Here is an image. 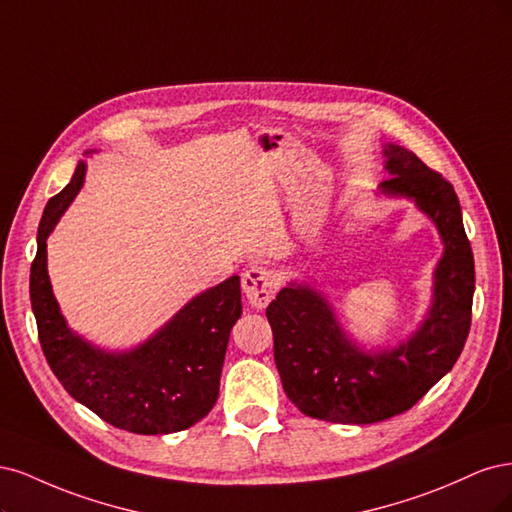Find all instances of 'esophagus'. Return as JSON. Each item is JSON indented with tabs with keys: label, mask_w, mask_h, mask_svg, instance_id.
Returning a JSON list of instances; mask_svg holds the SVG:
<instances>
[{
	"label": "esophagus",
	"mask_w": 512,
	"mask_h": 512,
	"mask_svg": "<svg viewBox=\"0 0 512 512\" xmlns=\"http://www.w3.org/2000/svg\"><path fill=\"white\" fill-rule=\"evenodd\" d=\"M242 291L253 308H266L276 293L274 274L263 266H251L242 274Z\"/></svg>",
	"instance_id": "34e87169"
}]
</instances>
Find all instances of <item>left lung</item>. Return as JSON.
<instances>
[{
  "label": "left lung",
  "instance_id": "1",
  "mask_svg": "<svg viewBox=\"0 0 512 512\" xmlns=\"http://www.w3.org/2000/svg\"><path fill=\"white\" fill-rule=\"evenodd\" d=\"M385 157L391 176L381 189L412 197L444 242L434 306L408 342L370 355L346 340L317 291H280L266 308L274 361L289 400L312 419L364 425L402 415L455 366L470 332L474 257L453 185L402 146L389 144Z\"/></svg>",
  "mask_w": 512,
  "mask_h": 512
}]
</instances>
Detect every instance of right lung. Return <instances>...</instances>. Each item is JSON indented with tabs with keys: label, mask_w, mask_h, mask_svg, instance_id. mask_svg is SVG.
Returning a JSON list of instances; mask_svg holds the SVG:
<instances>
[{
	"label": "right lung",
	"mask_w": 512,
	"mask_h": 512,
	"mask_svg": "<svg viewBox=\"0 0 512 512\" xmlns=\"http://www.w3.org/2000/svg\"><path fill=\"white\" fill-rule=\"evenodd\" d=\"M85 180L78 163L70 185L48 200L38 253L31 263L29 298L44 357L63 389L106 423L134 434H172L204 419L219 398L229 332L242 315L240 278L191 300L157 336L131 353L93 349L72 334L46 272V238Z\"/></svg>",
	"instance_id": "obj_1"
}]
</instances>
